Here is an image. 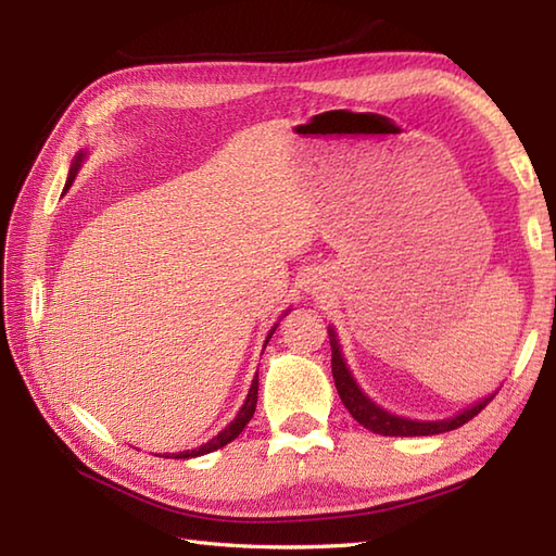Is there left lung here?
<instances>
[{
  "instance_id": "left-lung-1",
  "label": "left lung",
  "mask_w": 556,
  "mask_h": 556,
  "mask_svg": "<svg viewBox=\"0 0 556 556\" xmlns=\"http://www.w3.org/2000/svg\"><path fill=\"white\" fill-rule=\"evenodd\" d=\"M329 346H332V375H334V384L337 392L341 396V404L349 408V413L356 418L363 428H368L375 434H384V437H428V434H440V432H448L456 430L460 425H466L468 420H473L478 413L485 408L490 401L494 399V394L485 396L478 404L464 408L460 413H456L454 418H444V420H410L404 416H394L384 408H380L370 401L368 396L363 394V389L353 380V375L346 368V361L341 356L339 349V339L334 334V329L329 327Z\"/></svg>"
}]
</instances>
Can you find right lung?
I'll return each mask as SVG.
<instances>
[{"label":"right lung","mask_w":556,"mask_h":556,"mask_svg":"<svg viewBox=\"0 0 556 556\" xmlns=\"http://www.w3.org/2000/svg\"><path fill=\"white\" fill-rule=\"evenodd\" d=\"M83 152H78L76 155V160H74V164H71V169H68V179H66V188L74 184V179H76V172H78V167H80V162H83ZM64 188V191H66ZM275 329H277V325L269 329V334H267V339H265V344L267 341L271 339V334H275ZM255 404H257V375H255V380H253V384H251V389H248V396H245V401H243V406H241V410L236 413V418L227 425V428H224L217 437H212L210 442H205L203 446H198V448H191V452H181V454H172V456H164V458H193V456H203V454H210V452H215V448H222V446H227L231 440H236V437H239L241 432H243V428L248 422H251V418H253V413H255Z\"/></svg>","instance_id":"add662e5"}]
</instances>
